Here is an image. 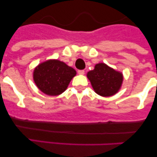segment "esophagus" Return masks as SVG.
<instances>
[{"label": "esophagus", "mask_w": 157, "mask_h": 157, "mask_svg": "<svg viewBox=\"0 0 157 157\" xmlns=\"http://www.w3.org/2000/svg\"><path fill=\"white\" fill-rule=\"evenodd\" d=\"M77 72H78L79 75H83L84 74H85L84 70H79V71H77Z\"/></svg>", "instance_id": "1"}]
</instances>
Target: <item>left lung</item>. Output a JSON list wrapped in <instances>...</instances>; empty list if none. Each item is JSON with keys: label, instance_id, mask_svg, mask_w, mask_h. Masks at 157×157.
<instances>
[{"label": "left lung", "instance_id": "8db88e82", "mask_svg": "<svg viewBox=\"0 0 157 157\" xmlns=\"http://www.w3.org/2000/svg\"><path fill=\"white\" fill-rule=\"evenodd\" d=\"M94 91L102 97L116 94L121 89L123 75L120 71L103 63L95 65L94 68L87 73Z\"/></svg>", "mask_w": 157, "mask_h": 157}]
</instances>
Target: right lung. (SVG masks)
<instances>
[{"mask_svg":"<svg viewBox=\"0 0 157 157\" xmlns=\"http://www.w3.org/2000/svg\"><path fill=\"white\" fill-rule=\"evenodd\" d=\"M76 71L62 61L52 59L40 63L33 71L37 87L49 96H57L66 91Z\"/></svg>","mask_w":157,"mask_h":157,"instance_id":"add662e5","label":"right lung"}]
</instances>
